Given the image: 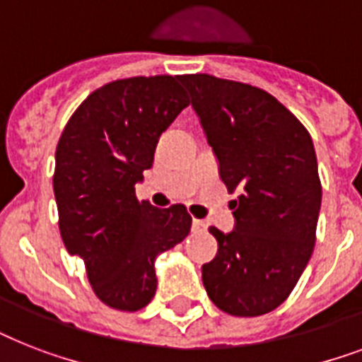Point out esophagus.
I'll return each mask as SVG.
<instances>
[{"label":"esophagus","instance_id":"34e87169","mask_svg":"<svg viewBox=\"0 0 362 362\" xmlns=\"http://www.w3.org/2000/svg\"><path fill=\"white\" fill-rule=\"evenodd\" d=\"M206 223L203 220H193V231H204Z\"/></svg>","mask_w":362,"mask_h":362}]
</instances>
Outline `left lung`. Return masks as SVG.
Listing matches in <instances>:
<instances>
[{"label": "left lung", "instance_id": "left-lung-1", "mask_svg": "<svg viewBox=\"0 0 362 362\" xmlns=\"http://www.w3.org/2000/svg\"><path fill=\"white\" fill-rule=\"evenodd\" d=\"M220 176L235 231L210 227L218 253L203 264L210 300L226 314L255 317L297 286L315 244L321 180L308 129L261 88L212 75H182Z\"/></svg>", "mask_w": 362, "mask_h": 362}]
</instances>
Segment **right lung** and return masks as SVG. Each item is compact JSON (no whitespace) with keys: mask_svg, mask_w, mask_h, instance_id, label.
Instances as JSON below:
<instances>
[{"mask_svg":"<svg viewBox=\"0 0 362 362\" xmlns=\"http://www.w3.org/2000/svg\"><path fill=\"white\" fill-rule=\"evenodd\" d=\"M187 105L176 76H131L90 93L62 131L52 176L59 235L110 308H144L158 287L153 261L192 229L184 204L156 209L135 195L159 135Z\"/></svg>","mask_w":362,"mask_h":362,"instance_id":"right-lung-1","label":"right lung"}]
</instances>
